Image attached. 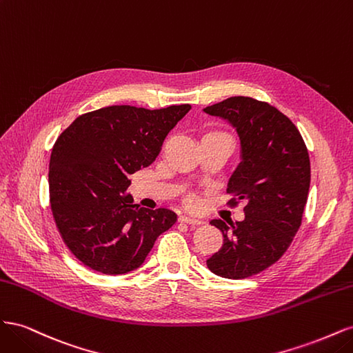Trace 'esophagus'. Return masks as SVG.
Segmentation results:
<instances>
[{
    "mask_svg": "<svg viewBox=\"0 0 353 353\" xmlns=\"http://www.w3.org/2000/svg\"><path fill=\"white\" fill-rule=\"evenodd\" d=\"M179 222L191 223V225H200V223H203V221H201V219H199V218H193V216H187V215H181V216H179Z\"/></svg>",
    "mask_w": 353,
    "mask_h": 353,
    "instance_id": "obj_1",
    "label": "esophagus"
}]
</instances>
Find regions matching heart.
<instances>
[{"mask_svg":"<svg viewBox=\"0 0 353 353\" xmlns=\"http://www.w3.org/2000/svg\"><path fill=\"white\" fill-rule=\"evenodd\" d=\"M203 137H227V138H230L225 132H222V131H209Z\"/></svg>","mask_w":353,"mask_h":353,"instance_id":"b5f03b06","label":"heart"}]
</instances>
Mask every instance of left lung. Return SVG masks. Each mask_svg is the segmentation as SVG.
<instances>
[{
	"label": "left lung",
	"instance_id": "1",
	"mask_svg": "<svg viewBox=\"0 0 353 353\" xmlns=\"http://www.w3.org/2000/svg\"><path fill=\"white\" fill-rule=\"evenodd\" d=\"M203 112L227 121L240 140V163L227 190L244 199V219H212L222 231V248L206 261L223 279H248L279 261L302 223L311 165L294 123L271 104L231 97Z\"/></svg>",
	"mask_w": 353,
	"mask_h": 353
}]
</instances>
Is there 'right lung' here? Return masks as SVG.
<instances>
[{"instance_id": "add662e5", "label": "right lung", "mask_w": 353, "mask_h": 353, "mask_svg": "<svg viewBox=\"0 0 353 353\" xmlns=\"http://www.w3.org/2000/svg\"><path fill=\"white\" fill-rule=\"evenodd\" d=\"M190 109L110 105L79 116L57 138L48 168L52 216L88 268L108 275L140 268L157 237L176 222L175 212L140 208L125 191L128 176L154 162Z\"/></svg>"}]
</instances>
